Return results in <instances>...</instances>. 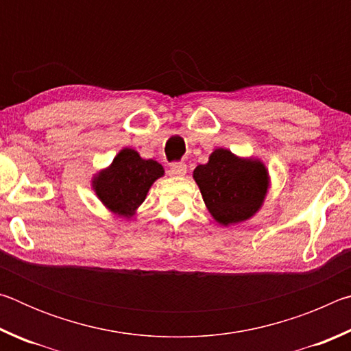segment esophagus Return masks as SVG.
<instances>
[{"label":"esophagus","instance_id":"1","mask_svg":"<svg viewBox=\"0 0 351 351\" xmlns=\"http://www.w3.org/2000/svg\"><path fill=\"white\" fill-rule=\"evenodd\" d=\"M169 171L171 176H184L187 173V165L184 162H173V164H170Z\"/></svg>","mask_w":351,"mask_h":351}]
</instances>
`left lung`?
I'll list each match as a JSON object with an SVG mask.
<instances>
[{"label":"left lung","mask_w":351,"mask_h":351,"mask_svg":"<svg viewBox=\"0 0 351 351\" xmlns=\"http://www.w3.org/2000/svg\"><path fill=\"white\" fill-rule=\"evenodd\" d=\"M193 180L203 195L207 210L221 226L246 221L263 204L269 187L265 164L254 158H239L217 148L209 162L193 170Z\"/></svg>","instance_id":"8db88e82"}]
</instances>
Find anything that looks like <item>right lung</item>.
Returning a JSON list of instances; mask_svg holds the SVG:
<instances>
[{
  "mask_svg": "<svg viewBox=\"0 0 351 351\" xmlns=\"http://www.w3.org/2000/svg\"><path fill=\"white\" fill-rule=\"evenodd\" d=\"M162 175L161 164L142 159L133 148H123L108 169L94 176L93 189L106 209L119 217L132 218L144 203L152 184Z\"/></svg>",
  "mask_w": 351,
  "mask_h": 351,
  "instance_id": "right-lung-1",
  "label": "right lung"
}]
</instances>
